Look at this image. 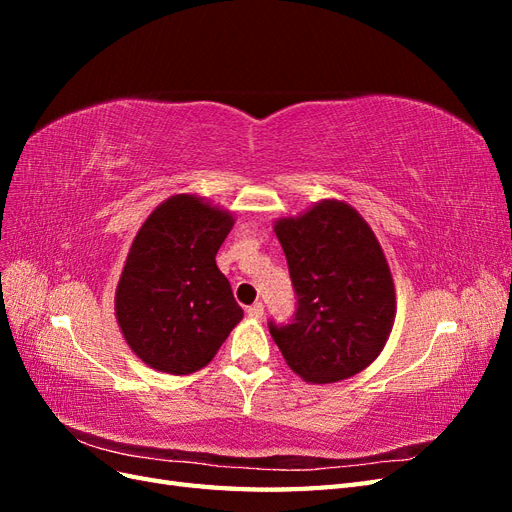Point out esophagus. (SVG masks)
<instances>
[{
  "mask_svg": "<svg viewBox=\"0 0 512 512\" xmlns=\"http://www.w3.org/2000/svg\"><path fill=\"white\" fill-rule=\"evenodd\" d=\"M262 314H265V305H262V303H254V305L247 307V316L254 318V320L262 318Z\"/></svg>",
  "mask_w": 512,
  "mask_h": 512,
  "instance_id": "1",
  "label": "esophagus"
}]
</instances>
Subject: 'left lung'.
<instances>
[{
  "instance_id": "1",
  "label": "left lung",
  "mask_w": 512,
  "mask_h": 512,
  "mask_svg": "<svg viewBox=\"0 0 512 512\" xmlns=\"http://www.w3.org/2000/svg\"><path fill=\"white\" fill-rule=\"evenodd\" d=\"M297 290V314L269 331L288 367L305 382L329 384L378 359L397 301L389 262L374 230L344 200L324 198L273 224Z\"/></svg>"
}]
</instances>
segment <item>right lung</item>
<instances>
[{
    "label": "right lung",
    "instance_id": "obj_1",
    "mask_svg": "<svg viewBox=\"0 0 512 512\" xmlns=\"http://www.w3.org/2000/svg\"><path fill=\"white\" fill-rule=\"evenodd\" d=\"M232 226L228 209L175 194L136 232L115 290V316L130 350L151 369L194 374L243 318L215 265Z\"/></svg>",
    "mask_w": 512,
    "mask_h": 512
}]
</instances>
